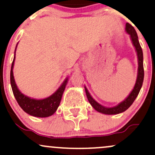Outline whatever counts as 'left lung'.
<instances>
[{"mask_svg": "<svg viewBox=\"0 0 155 155\" xmlns=\"http://www.w3.org/2000/svg\"><path fill=\"white\" fill-rule=\"evenodd\" d=\"M125 31L130 35L131 41H132L133 45L134 46L135 49H136L138 65V74H137L136 84H135L134 87H133L130 93L129 94V95L123 101H122L118 105H117L116 106H114V107H105V106L98 104L95 99L92 98L87 89L86 87H84L87 97L90 104H91V106L95 108L96 111L100 112V113L104 114H117L122 113V112L126 111L133 104L134 101L136 100V97L138 96V93H139L142 84H143V77H144V71H143V51H142L139 41H138V35H137V33L136 30L134 29V28L129 23H126Z\"/></svg>", "mask_w": 155, "mask_h": 155, "instance_id": "obj_1", "label": "left lung"}]
</instances>
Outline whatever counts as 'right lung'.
<instances>
[{
  "instance_id": "add662e5",
  "label": "right lung",
  "mask_w": 155,
  "mask_h": 155,
  "mask_svg": "<svg viewBox=\"0 0 155 155\" xmlns=\"http://www.w3.org/2000/svg\"><path fill=\"white\" fill-rule=\"evenodd\" d=\"M17 44L15 48V57H14L13 62H12V64L10 73L11 86H12L14 95H15L16 100H17L19 106L22 108L23 111H25L28 114L37 117H50L52 114H54L55 111L58 109V106H59L62 96H63L64 90H65L68 83V78L67 77L65 79V81L60 85V87L56 90V92H54L49 97H46V98L35 99L24 95L19 91L18 87H17L13 74V68L14 65H15V53Z\"/></svg>"
}]
</instances>
